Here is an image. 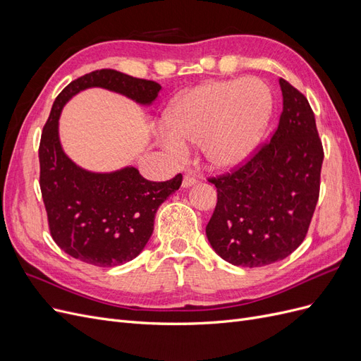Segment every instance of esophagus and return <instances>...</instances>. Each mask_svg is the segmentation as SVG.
Here are the masks:
<instances>
[{
  "label": "esophagus",
  "mask_w": 361,
  "mask_h": 361,
  "mask_svg": "<svg viewBox=\"0 0 361 361\" xmlns=\"http://www.w3.org/2000/svg\"><path fill=\"white\" fill-rule=\"evenodd\" d=\"M197 183V180H195V178L192 176V174H185L183 176V180H182V187L183 188H190L192 187V185Z\"/></svg>",
  "instance_id": "1"
}]
</instances>
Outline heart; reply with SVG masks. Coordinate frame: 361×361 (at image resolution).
<instances>
[{"instance_id": "obj_1", "label": "heart", "mask_w": 361, "mask_h": 361, "mask_svg": "<svg viewBox=\"0 0 361 361\" xmlns=\"http://www.w3.org/2000/svg\"><path fill=\"white\" fill-rule=\"evenodd\" d=\"M272 111L269 87L255 76L214 80L179 94L164 116L162 143L176 154L200 145L207 167L228 171L256 152Z\"/></svg>"}]
</instances>
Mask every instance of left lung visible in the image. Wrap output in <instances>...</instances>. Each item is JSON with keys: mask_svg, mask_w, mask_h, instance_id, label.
Returning <instances> with one entry per match:
<instances>
[{"mask_svg": "<svg viewBox=\"0 0 361 361\" xmlns=\"http://www.w3.org/2000/svg\"><path fill=\"white\" fill-rule=\"evenodd\" d=\"M283 111L269 143L231 174L214 178L206 226L215 253L236 267H265L304 241L319 197L322 143L305 96L280 78Z\"/></svg>", "mask_w": 361, "mask_h": 361, "instance_id": "obj_1", "label": "left lung"}]
</instances>
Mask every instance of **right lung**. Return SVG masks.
I'll return each mask as SVG.
<instances>
[{
  "label": "right lung",
  "mask_w": 361,
  "mask_h": 361,
  "mask_svg": "<svg viewBox=\"0 0 361 361\" xmlns=\"http://www.w3.org/2000/svg\"><path fill=\"white\" fill-rule=\"evenodd\" d=\"M93 87L150 105L161 85L113 69L90 72L64 87L43 128L40 190L52 239L69 256L106 268L123 265L143 251L154 232L158 207L179 190L182 174L152 182L133 166L110 173L76 166L61 147L59 120L63 106L75 94Z\"/></svg>",
  "instance_id": "obj_1"
}]
</instances>
